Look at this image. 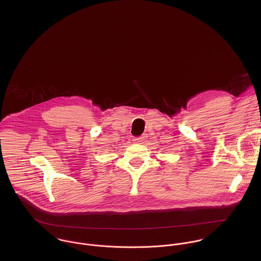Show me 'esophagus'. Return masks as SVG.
I'll use <instances>...</instances> for the list:
<instances>
[{
    "mask_svg": "<svg viewBox=\"0 0 261 261\" xmlns=\"http://www.w3.org/2000/svg\"><path fill=\"white\" fill-rule=\"evenodd\" d=\"M134 143H136V144H144L146 141H147V136H141V137H137V138H135L134 140Z\"/></svg>",
    "mask_w": 261,
    "mask_h": 261,
    "instance_id": "obj_1",
    "label": "esophagus"
}]
</instances>
